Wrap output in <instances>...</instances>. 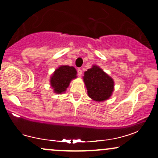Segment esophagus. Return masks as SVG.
Listing matches in <instances>:
<instances>
[{
	"label": "esophagus",
	"mask_w": 158,
	"mask_h": 158,
	"mask_svg": "<svg viewBox=\"0 0 158 158\" xmlns=\"http://www.w3.org/2000/svg\"><path fill=\"white\" fill-rule=\"evenodd\" d=\"M77 71H78V75H79V77H81V74H82V70H81L80 68H78Z\"/></svg>",
	"instance_id": "1"
}]
</instances>
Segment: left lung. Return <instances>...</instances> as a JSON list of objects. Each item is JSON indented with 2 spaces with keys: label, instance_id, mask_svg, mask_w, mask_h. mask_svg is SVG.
<instances>
[{
  "label": "left lung",
  "instance_id": "1",
  "mask_svg": "<svg viewBox=\"0 0 158 158\" xmlns=\"http://www.w3.org/2000/svg\"><path fill=\"white\" fill-rule=\"evenodd\" d=\"M83 81L90 99L96 102H104L111 97L114 90V81L102 68L92 65L84 73Z\"/></svg>",
  "mask_w": 158,
  "mask_h": 158
}]
</instances>
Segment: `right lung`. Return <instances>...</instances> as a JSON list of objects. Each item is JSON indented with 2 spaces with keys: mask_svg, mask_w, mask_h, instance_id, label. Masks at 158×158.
Listing matches in <instances>:
<instances>
[{
  "mask_svg": "<svg viewBox=\"0 0 158 158\" xmlns=\"http://www.w3.org/2000/svg\"><path fill=\"white\" fill-rule=\"evenodd\" d=\"M77 71L73 66L61 65L52 73L50 79V87L53 92L61 94L66 91L70 81L77 78Z\"/></svg>",
  "mask_w": 158,
  "mask_h": 158,
  "instance_id": "add662e5",
  "label": "right lung"
}]
</instances>
